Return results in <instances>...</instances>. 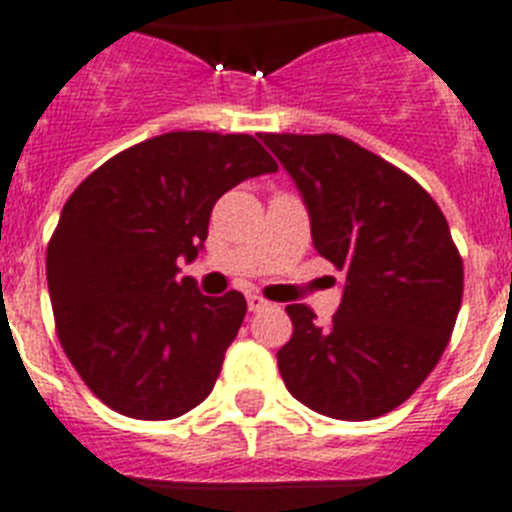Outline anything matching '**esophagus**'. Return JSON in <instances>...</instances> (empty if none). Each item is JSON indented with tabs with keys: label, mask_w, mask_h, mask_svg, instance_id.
<instances>
[{
	"label": "esophagus",
	"mask_w": 512,
	"mask_h": 512,
	"mask_svg": "<svg viewBox=\"0 0 512 512\" xmlns=\"http://www.w3.org/2000/svg\"><path fill=\"white\" fill-rule=\"evenodd\" d=\"M247 306H250V311H262V309H268V301L262 299V296H257V293H250L247 296Z\"/></svg>",
	"instance_id": "1"
}]
</instances>
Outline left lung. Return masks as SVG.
<instances>
[{
	"instance_id": "obj_1",
	"label": "left lung",
	"mask_w": 512,
	"mask_h": 512,
	"mask_svg": "<svg viewBox=\"0 0 512 512\" xmlns=\"http://www.w3.org/2000/svg\"><path fill=\"white\" fill-rule=\"evenodd\" d=\"M301 190L311 237L345 273L330 324L286 306L278 368L293 397L335 420L397 410L438 366L464 296V262L420 182L337 133L260 136Z\"/></svg>"
}]
</instances>
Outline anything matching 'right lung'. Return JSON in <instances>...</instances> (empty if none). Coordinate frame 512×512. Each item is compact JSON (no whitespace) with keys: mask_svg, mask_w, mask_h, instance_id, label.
Returning a JSON list of instances; mask_svg holds the SVG:
<instances>
[{"mask_svg":"<svg viewBox=\"0 0 512 512\" xmlns=\"http://www.w3.org/2000/svg\"><path fill=\"white\" fill-rule=\"evenodd\" d=\"M278 164L247 133L172 131L82 180L46 252L56 335L110 410L172 420L203 402L247 314L239 291L203 296L195 260L221 195Z\"/></svg>","mask_w":512,"mask_h":512,"instance_id":"obj_1","label":"right lung"}]
</instances>
